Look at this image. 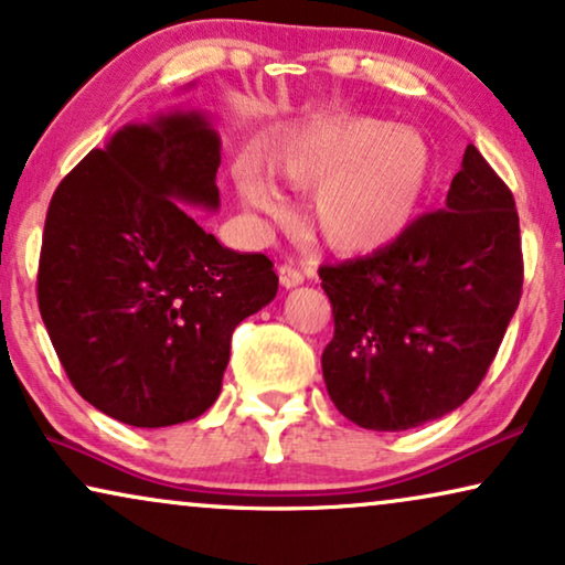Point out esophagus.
Returning a JSON list of instances; mask_svg holds the SVG:
<instances>
[{
  "instance_id": "1",
  "label": "esophagus",
  "mask_w": 565,
  "mask_h": 565,
  "mask_svg": "<svg viewBox=\"0 0 565 565\" xmlns=\"http://www.w3.org/2000/svg\"><path fill=\"white\" fill-rule=\"evenodd\" d=\"M277 275H280V285H282V288H298V285L300 282H303V275H300L298 273V269L296 267H292V265H282L280 269H277Z\"/></svg>"
}]
</instances>
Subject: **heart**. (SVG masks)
<instances>
[{
    "instance_id": "heart-1",
    "label": "heart",
    "mask_w": 565,
    "mask_h": 565,
    "mask_svg": "<svg viewBox=\"0 0 565 565\" xmlns=\"http://www.w3.org/2000/svg\"><path fill=\"white\" fill-rule=\"evenodd\" d=\"M290 184L317 186L309 225L329 248L369 254L399 238L413 223L430 171L428 145L413 129L376 119L327 121L300 131L277 158ZM246 210L277 215L282 194L256 166L236 171Z\"/></svg>"
}]
</instances>
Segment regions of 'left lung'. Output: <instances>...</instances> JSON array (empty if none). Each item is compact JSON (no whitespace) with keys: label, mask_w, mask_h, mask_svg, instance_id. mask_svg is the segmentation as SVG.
<instances>
[{"label":"left lung","mask_w":565,"mask_h":565,"mask_svg":"<svg viewBox=\"0 0 565 565\" xmlns=\"http://www.w3.org/2000/svg\"><path fill=\"white\" fill-rule=\"evenodd\" d=\"M319 277L334 313L321 355L334 407L369 430L438 420L478 390L522 298L514 194L467 145L441 210Z\"/></svg>","instance_id":"left-lung-1"}]
</instances>
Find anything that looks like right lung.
<instances>
[{
  "instance_id": "add662e5",
  "label": "right lung",
  "mask_w": 565,
  "mask_h": 565,
  "mask_svg": "<svg viewBox=\"0 0 565 565\" xmlns=\"http://www.w3.org/2000/svg\"><path fill=\"white\" fill-rule=\"evenodd\" d=\"M220 135L202 111L127 124L51 196L39 309L79 397L135 428L200 417L223 390L231 337L277 296L265 254L225 248Z\"/></svg>"
}]
</instances>
